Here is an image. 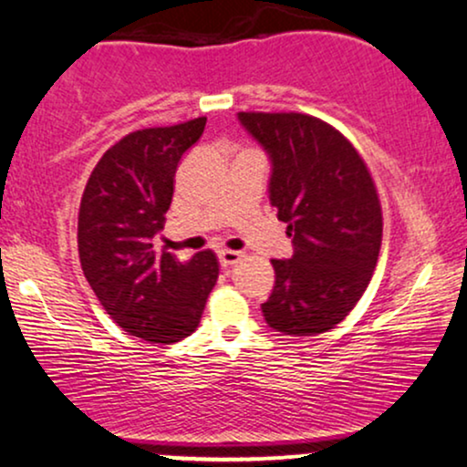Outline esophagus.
Returning <instances> with one entry per match:
<instances>
[{"label":"esophagus","mask_w":467,"mask_h":467,"mask_svg":"<svg viewBox=\"0 0 467 467\" xmlns=\"http://www.w3.org/2000/svg\"><path fill=\"white\" fill-rule=\"evenodd\" d=\"M241 258H244V252L239 250H219V263H222V267L237 265Z\"/></svg>","instance_id":"obj_1"}]
</instances>
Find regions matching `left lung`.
<instances>
[{"instance_id": "8db88e82", "label": "left lung", "mask_w": 467, "mask_h": 467, "mask_svg": "<svg viewBox=\"0 0 467 467\" xmlns=\"http://www.w3.org/2000/svg\"><path fill=\"white\" fill-rule=\"evenodd\" d=\"M272 159L269 202L287 223L294 256L274 258L263 302L274 330L294 337L335 328L361 300L383 241V211L355 145L305 112H239Z\"/></svg>"}]
</instances>
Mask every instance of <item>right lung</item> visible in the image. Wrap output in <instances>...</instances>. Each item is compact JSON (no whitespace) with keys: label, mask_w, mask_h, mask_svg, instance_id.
Instances as JSON below:
<instances>
[{"label":"right lung","mask_w":467,"mask_h":467,"mask_svg":"<svg viewBox=\"0 0 467 467\" xmlns=\"http://www.w3.org/2000/svg\"><path fill=\"white\" fill-rule=\"evenodd\" d=\"M206 117L143 128L104 151L78 215L82 272L106 313L150 344H176L198 328L219 263L204 250L180 261L151 245L165 226L178 162L202 137Z\"/></svg>","instance_id":"obj_1"}]
</instances>
